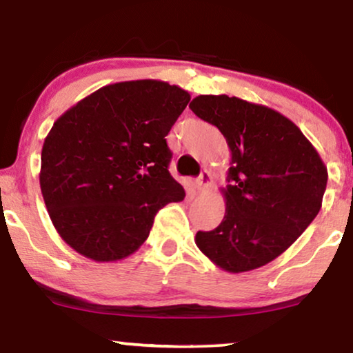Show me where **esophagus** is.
Here are the masks:
<instances>
[{
	"mask_svg": "<svg viewBox=\"0 0 353 353\" xmlns=\"http://www.w3.org/2000/svg\"><path fill=\"white\" fill-rule=\"evenodd\" d=\"M212 183V176H210V172L204 170L201 173L199 176L196 178L194 180V188L197 190V192H204L207 188H209V185Z\"/></svg>",
	"mask_w": 353,
	"mask_h": 353,
	"instance_id": "esophagus-1",
	"label": "esophagus"
}]
</instances>
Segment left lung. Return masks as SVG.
Segmentation results:
<instances>
[{
  "mask_svg": "<svg viewBox=\"0 0 353 353\" xmlns=\"http://www.w3.org/2000/svg\"><path fill=\"white\" fill-rule=\"evenodd\" d=\"M190 109L215 125L231 151L226 212L196 244L230 273L263 267L281 255L321 209L327 170L296 123L267 105L201 94Z\"/></svg>",
  "mask_w": 353,
  "mask_h": 353,
  "instance_id": "left-lung-1",
  "label": "left lung"
}]
</instances>
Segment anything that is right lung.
Segmentation results:
<instances>
[{
	"label": "right lung",
	"mask_w": 353,
	"mask_h": 353,
	"mask_svg": "<svg viewBox=\"0 0 353 353\" xmlns=\"http://www.w3.org/2000/svg\"><path fill=\"white\" fill-rule=\"evenodd\" d=\"M159 80L108 85L61 115L41 149L40 186L61 238L94 262L132 255L185 190L165 137L190 103Z\"/></svg>",
	"instance_id": "1"
}]
</instances>
